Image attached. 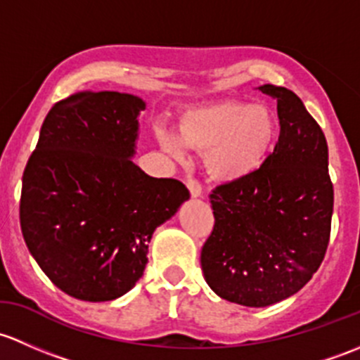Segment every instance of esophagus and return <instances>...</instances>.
I'll return each mask as SVG.
<instances>
[{
    "mask_svg": "<svg viewBox=\"0 0 360 360\" xmlns=\"http://www.w3.org/2000/svg\"><path fill=\"white\" fill-rule=\"evenodd\" d=\"M185 184H187V188H188V191H191L192 198H199V195L202 194V185H201V181H199V180H195V179H192V176H188Z\"/></svg>",
    "mask_w": 360,
    "mask_h": 360,
    "instance_id": "esophagus-1",
    "label": "esophagus"
}]
</instances>
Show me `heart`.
I'll return each instance as SVG.
<instances>
[{
	"mask_svg": "<svg viewBox=\"0 0 360 360\" xmlns=\"http://www.w3.org/2000/svg\"><path fill=\"white\" fill-rule=\"evenodd\" d=\"M175 133L159 131L161 146L184 158L185 146L207 153L211 175L221 181L243 180L266 162L277 142V120L269 107L244 100H220L184 114Z\"/></svg>",
	"mask_w": 360,
	"mask_h": 360,
	"instance_id": "obj_1",
	"label": "heart"
}]
</instances>
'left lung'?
I'll use <instances>...</instances> for the list:
<instances>
[{
    "instance_id": "1",
    "label": "left lung",
    "mask_w": 360,
    "mask_h": 360,
    "mask_svg": "<svg viewBox=\"0 0 360 360\" xmlns=\"http://www.w3.org/2000/svg\"><path fill=\"white\" fill-rule=\"evenodd\" d=\"M260 91L277 100L279 140L258 172L211 191L214 225L201 250L211 290L244 307L274 305L312 279L335 205L321 126L288 88Z\"/></svg>"
}]
</instances>
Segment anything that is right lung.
<instances>
[{"label": "right lung", "mask_w": 360, "mask_h": 360, "mask_svg": "<svg viewBox=\"0 0 360 360\" xmlns=\"http://www.w3.org/2000/svg\"><path fill=\"white\" fill-rule=\"evenodd\" d=\"M143 109L120 91L58 100L25 165L22 236L48 279L77 300L109 302L131 290L155 227L191 198L180 180L154 179L131 161Z\"/></svg>", "instance_id": "1"}]
</instances>
